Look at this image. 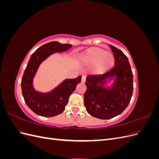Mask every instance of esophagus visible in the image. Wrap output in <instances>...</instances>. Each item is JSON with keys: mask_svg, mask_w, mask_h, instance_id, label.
<instances>
[{"mask_svg": "<svg viewBox=\"0 0 159 159\" xmlns=\"http://www.w3.org/2000/svg\"><path fill=\"white\" fill-rule=\"evenodd\" d=\"M85 79H86V76L85 75H82V78H81V82L84 83L85 81Z\"/></svg>", "mask_w": 159, "mask_h": 159, "instance_id": "esophagus-1", "label": "esophagus"}]
</instances>
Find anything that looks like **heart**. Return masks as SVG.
<instances>
[{"instance_id": "b5f03b06", "label": "heart", "mask_w": 159, "mask_h": 159, "mask_svg": "<svg viewBox=\"0 0 159 159\" xmlns=\"http://www.w3.org/2000/svg\"><path fill=\"white\" fill-rule=\"evenodd\" d=\"M83 64L93 66L97 74H104L111 69L115 64V57L112 54L99 48H91L80 56Z\"/></svg>"}]
</instances>
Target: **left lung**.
<instances>
[{
	"instance_id": "left-lung-1",
	"label": "left lung",
	"mask_w": 159,
	"mask_h": 159,
	"mask_svg": "<svg viewBox=\"0 0 159 159\" xmlns=\"http://www.w3.org/2000/svg\"><path fill=\"white\" fill-rule=\"evenodd\" d=\"M115 57V66L102 75H89L85 83L84 105L88 113L94 117L109 119L121 114L131 101L133 76L127 57L123 52L109 45ZM113 81L110 87L107 82Z\"/></svg>"
}]
</instances>
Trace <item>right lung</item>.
Masks as SVG:
<instances>
[{
    "instance_id": "right-lung-1",
    "label": "right lung",
    "mask_w": 159,
    "mask_h": 159,
    "mask_svg": "<svg viewBox=\"0 0 159 159\" xmlns=\"http://www.w3.org/2000/svg\"><path fill=\"white\" fill-rule=\"evenodd\" d=\"M71 47L69 44L50 42L38 48L28 62L21 81L22 95L27 106L40 116L52 117L63 113L70 95L81 82V75L74 79H66L46 93L37 91L33 86L34 78L42 62L54 53L65 52Z\"/></svg>"
}]
</instances>
